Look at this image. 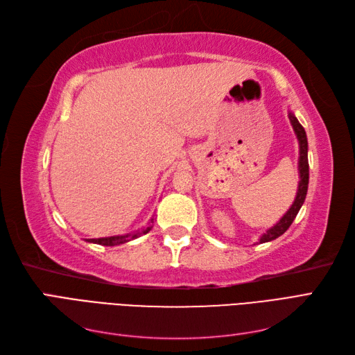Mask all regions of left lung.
<instances>
[{
  "instance_id": "left-lung-1",
  "label": "left lung",
  "mask_w": 355,
  "mask_h": 355,
  "mask_svg": "<svg viewBox=\"0 0 355 355\" xmlns=\"http://www.w3.org/2000/svg\"><path fill=\"white\" fill-rule=\"evenodd\" d=\"M290 118V123L293 125V130L297 136V141H299V187H297V194L295 198V202L292 204V207L287 210V213L284 216L280 219L277 225L271 230H268L259 240V243H266V241H272L275 239L280 237L283 235L292 222L295 220L297 211L302 207V204L305 201L306 197V191H308V180H309V164H308V141H306V133L304 130V127L300 125V123L297 121V118L295 116L293 112L288 114Z\"/></svg>"
}]
</instances>
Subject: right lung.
<instances>
[{
    "instance_id": "obj_1",
    "label": "right lung",
    "mask_w": 355,
    "mask_h": 355,
    "mask_svg": "<svg viewBox=\"0 0 355 355\" xmlns=\"http://www.w3.org/2000/svg\"><path fill=\"white\" fill-rule=\"evenodd\" d=\"M153 222L154 219H151L149 225L146 228L141 230V231H136L133 234H127V235H116V237H105V239H90L87 240L89 243H94V244H101V245H118V244H124L130 240H135L137 237H141L144 234H148L149 231L153 230Z\"/></svg>"
}]
</instances>
